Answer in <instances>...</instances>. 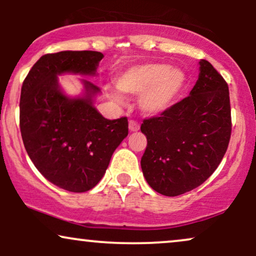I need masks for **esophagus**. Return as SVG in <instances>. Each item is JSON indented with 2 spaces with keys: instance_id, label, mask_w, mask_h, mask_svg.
Listing matches in <instances>:
<instances>
[{
  "instance_id": "1",
  "label": "esophagus",
  "mask_w": 256,
  "mask_h": 256,
  "mask_svg": "<svg viewBox=\"0 0 256 256\" xmlns=\"http://www.w3.org/2000/svg\"><path fill=\"white\" fill-rule=\"evenodd\" d=\"M128 128H130L131 132H136L140 130V124L136 122H134V120H131V122H128Z\"/></svg>"
}]
</instances>
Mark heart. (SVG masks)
I'll use <instances>...</instances> for the list:
<instances>
[{"instance_id":"b5f03b06","label":"heart","mask_w":256,"mask_h":256,"mask_svg":"<svg viewBox=\"0 0 256 256\" xmlns=\"http://www.w3.org/2000/svg\"><path fill=\"white\" fill-rule=\"evenodd\" d=\"M185 84V74L165 62L134 64L116 78V88L125 95H140V108L146 116H158L172 107ZM119 100L118 94H112Z\"/></svg>"}]
</instances>
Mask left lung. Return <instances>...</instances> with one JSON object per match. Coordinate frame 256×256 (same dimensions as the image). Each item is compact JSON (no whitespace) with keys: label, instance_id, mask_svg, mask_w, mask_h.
<instances>
[{"label":"left lung","instance_id":"obj_1","mask_svg":"<svg viewBox=\"0 0 256 256\" xmlns=\"http://www.w3.org/2000/svg\"><path fill=\"white\" fill-rule=\"evenodd\" d=\"M198 64L189 96L140 125L148 140L140 167L146 183L161 195L178 196L200 186L222 162L230 142L228 84L208 61Z\"/></svg>","mask_w":256,"mask_h":256}]
</instances>
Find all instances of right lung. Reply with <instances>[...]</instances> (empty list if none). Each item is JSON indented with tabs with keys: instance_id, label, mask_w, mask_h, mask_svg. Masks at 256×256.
<instances>
[{
	"instance_id": "1",
	"label": "right lung",
	"mask_w": 256,
	"mask_h": 256,
	"mask_svg": "<svg viewBox=\"0 0 256 256\" xmlns=\"http://www.w3.org/2000/svg\"><path fill=\"white\" fill-rule=\"evenodd\" d=\"M102 58L91 50L43 55L22 83L20 131L26 152L44 177L67 192L92 189L128 134V118L106 119L95 108L98 86L80 79L83 94L71 98L58 83L66 73L94 77Z\"/></svg>"
}]
</instances>
